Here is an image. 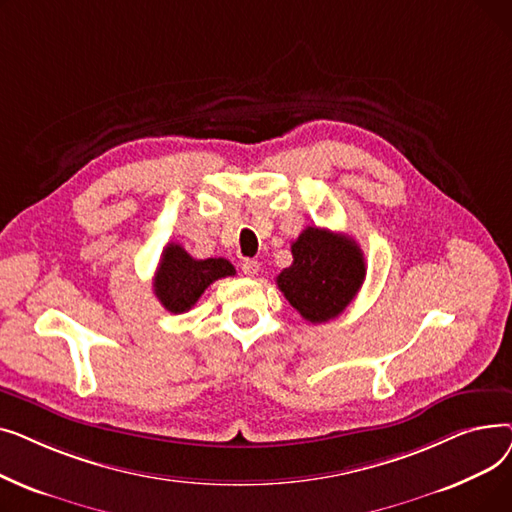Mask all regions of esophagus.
I'll return each instance as SVG.
<instances>
[{
    "label": "esophagus",
    "mask_w": 512,
    "mask_h": 512,
    "mask_svg": "<svg viewBox=\"0 0 512 512\" xmlns=\"http://www.w3.org/2000/svg\"><path fill=\"white\" fill-rule=\"evenodd\" d=\"M240 267H242V274L249 278H255L259 274V261H255V259H245L240 263Z\"/></svg>",
    "instance_id": "obj_1"
}]
</instances>
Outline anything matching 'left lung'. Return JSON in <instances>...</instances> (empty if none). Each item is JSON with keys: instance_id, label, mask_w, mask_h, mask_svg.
Wrapping results in <instances>:
<instances>
[{"instance_id": "obj_1", "label": "left lung", "mask_w": 512, "mask_h": 512, "mask_svg": "<svg viewBox=\"0 0 512 512\" xmlns=\"http://www.w3.org/2000/svg\"><path fill=\"white\" fill-rule=\"evenodd\" d=\"M292 265L276 278L286 301L311 324L338 317L365 280V259L357 242L326 228L307 226L292 242Z\"/></svg>"}]
</instances>
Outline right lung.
<instances>
[{"instance_id": "1", "label": "right lung", "mask_w": 512, "mask_h": 512, "mask_svg": "<svg viewBox=\"0 0 512 512\" xmlns=\"http://www.w3.org/2000/svg\"><path fill=\"white\" fill-rule=\"evenodd\" d=\"M234 274L236 270L228 259H195L176 242H170L161 253L153 292L170 313H184L199 301L209 284Z\"/></svg>"}]
</instances>
